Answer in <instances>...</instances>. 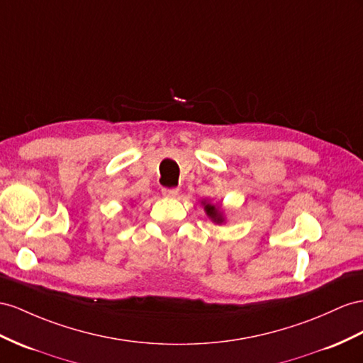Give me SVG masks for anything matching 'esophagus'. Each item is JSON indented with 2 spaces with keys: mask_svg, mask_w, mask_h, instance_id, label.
<instances>
[{
  "mask_svg": "<svg viewBox=\"0 0 363 363\" xmlns=\"http://www.w3.org/2000/svg\"><path fill=\"white\" fill-rule=\"evenodd\" d=\"M178 193H179V190H178V189H169V187L162 189V194H164V196H167V198H174V196H178Z\"/></svg>",
  "mask_w": 363,
  "mask_h": 363,
  "instance_id": "34e87169",
  "label": "esophagus"
}]
</instances>
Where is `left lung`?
<instances>
[{
  "instance_id": "obj_1",
  "label": "left lung",
  "mask_w": 363,
  "mask_h": 363,
  "mask_svg": "<svg viewBox=\"0 0 363 363\" xmlns=\"http://www.w3.org/2000/svg\"><path fill=\"white\" fill-rule=\"evenodd\" d=\"M206 211H207V215L216 222V224H220V222L224 220V219H222L219 208L215 207V206H211V203H206Z\"/></svg>"
}]
</instances>
